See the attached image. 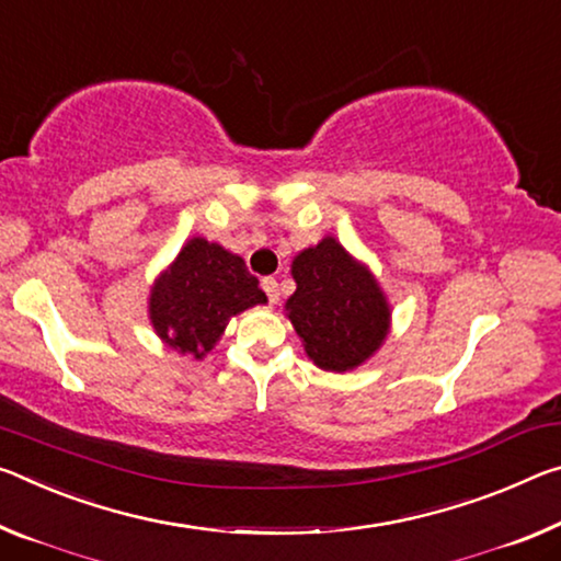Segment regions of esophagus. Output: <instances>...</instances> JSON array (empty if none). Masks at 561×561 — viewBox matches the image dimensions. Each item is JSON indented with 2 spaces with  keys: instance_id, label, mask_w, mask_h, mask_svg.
I'll list each match as a JSON object with an SVG mask.
<instances>
[{
  "instance_id": "obj_1",
  "label": "esophagus",
  "mask_w": 561,
  "mask_h": 561,
  "mask_svg": "<svg viewBox=\"0 0 561 561\" xmlns=\"http://www.w3.org/2000/svg\"><path fill=\"white\" fill-rule=\"evenodd\" d=\"M262 289H264L266 299H270V305H274V301L279 299V284H277V279H274V277H264L262 279Z\"/></svg>"
}]
</instances>
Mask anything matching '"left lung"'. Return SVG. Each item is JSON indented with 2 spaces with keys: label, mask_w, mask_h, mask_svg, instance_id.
<instances>
[{
  "label": "left lung",
  "mask_w": 561,
  "mask_h": 561,
  "mask_svg": "<svg viewBox=\"0 0 561 561\" xmlns=\"http://www.w3.org/2000/svg\"><path fill=\"white\" fill-rule=\"evenodd\" d=\"M297 291L287 309L305 350L322 369L346 371L385 342L389 309L371 274L327 237L305 249L295 264Z\"/></svg>",
  "instance_id": "left-lung-1"
}]
</instances>
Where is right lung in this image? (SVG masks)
Masks as SVG:
<instances>
[{"instance_id": "right-lung-1", "label": "right lung", "mask_w": 561, "mask_h": 561, "mask_svg": "<svg viewBox=\"0 0 561 561\" xmlns=\"http://www.w3.org/2000/svg\"><path fill=\"white\" fill-rule=\"evenodd\" d=\"M266 297L242 256L207 239H192L154 284L149 317L157 334L182 354L204 357L225 332L229 317Z\"/></svg>"}]
</instances>
